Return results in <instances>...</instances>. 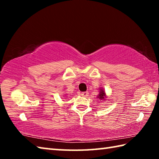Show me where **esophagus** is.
<instances>
[{
  "label": "esophagus",
  "mask_w": 159,
  "mask_h": 159,
  "mask_svg": "<svg viewBox=\"0 0 159 159\" xmlns=\"http://www.w3.org/2000/svg\"><path fill=\"white\" fill-rule=\"evenodd\" d=\"M88 95H89L88 92H82L81 93V95L83 97H87V96H88Z\"/></svg>",
  "instance_id": "1"
}]
</instances>
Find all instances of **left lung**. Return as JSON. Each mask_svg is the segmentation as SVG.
I'll return each instance as SVG.
<instances>
[{
  "label": "left lung",
  "mask_w": 159,
  "mask_h": 159,
  "mask_svg": "<svg viewBox=\"0 0 159 159\" xmlns=\"http://www.w3.org/2000/svg\"><path fill=\"white\" fill-rule=\"evenodd\" d=\"M104 97H105V93H104V91L103 90H101L100 93H99V95H98V98L100 99H104Z\"/></svg>",
  "instance_id": "1"
}]
</instances>
